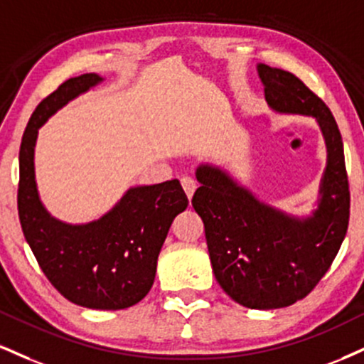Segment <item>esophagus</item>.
Masks as SVG:
<instances>
[{
    "mask_svg": "<svg viewBox=\"0 0 364 364\" xmlns=\"http://www.w3.org/2000/svg\"><path fill=\"white\" fill-rule=\"evenodd\" d=\"M181 186H183V190H185L188 200H191V196H193L195 190H196V183L191 178L185 176V178L181 179Z\"/></svg>",
    "mask_w": 364,
    "mask_h": 364,
    "instance_id": "esophagus-1",
    "label": "esophagus"
}]
</instances>
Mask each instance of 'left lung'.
I'll return each mask as SVG.
<instances>
[{
    "label": "left lung",
    "instance_id": "left-lung-1",
    "mask_svg": "<svg viewBox=\"0 0 364 364\" xmlns=\"http://www.w3.org/2000/svg\"><path fill=\"white\" fill-rule=\"evenodd\" d=\"M268 107L317 120L327 147L317 208L307 217L271 207L225 169L201 163L193 205L205 225L213 274L247 309H283L309 295L331 268L349 224V185L341 132L327 105L295 74L257 64Z\"/></svg>",
    "mask_w": 364,
    "mask_h": 364
}]
</instances>
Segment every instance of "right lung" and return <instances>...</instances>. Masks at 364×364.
I'll return each mask as SVG.
<instances>
[{
	"label": "right lung",
	"mask_w": 364,
	"mask_h": 364,
	"mask_svg": "<svg viewBox=\"0 0 364 364\" xmlns=\"http://www.w3.org/2000/svg\"><path fill=\"white\" fill-rule=\"evenodd\" d=\"M102 81L95 73L71 77L35 108L20 146L18 215L30 249L60 295L86 309L122 310L151 290L161 247L188 198L171 179L129 188L115 207L87 224H68L47 212L35 181L38 129Z\"/></svg>",
	"instance_id": "right-lung-1"
}]
</instances>
